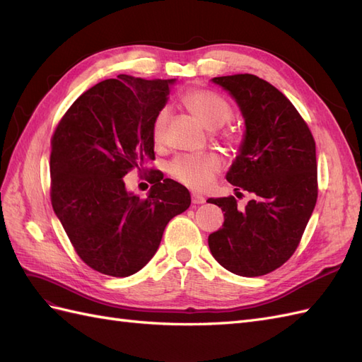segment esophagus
I'll return each instance as SVG.
<instances>
[{
	"instance_id": "esophagus-1",
	"label": "esophagus",
	"mask_w": 362,
	"mask_h": 362,
	"mask_svg": "<svg viewBox=\"0 0 362 362\" xmlns=\"http://www.w3.org/2000/svg\"><path fill=\"white\" fill-rule=\"evenodd\" d=\"M192 202L194 205H201V204L205 202V198H204L202 194H199V193H192Z\"/></svg>"
}]
</instances>
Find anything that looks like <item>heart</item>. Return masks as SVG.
Segmentation results:
<instances>
[{
    "mask_svg": "<svg viewBox=\"0 0 362 362\" xmlns=\"http://www.w3.org/2000/svg\"><path fill=\"white\" fill-rule=\"evenodd\" d=\"M184 107L198 117L208 128H221L234 116L233 105L223 96L208 89H190L181 96ZM169 124V108L161 107L156 112L151 124L152 140L157 145L166 139ZM217 137L226 145H234L238 140V133L233 127L221 128ZM222 169V161L214 152H199V154H181L175 157L168 166L173 180L193 190H205L210 187L216 175Z\"/></svg>",
    "mask_w": 362,
    "mask_h": 362,
    "instance_id": "1",
    "label": "heart"
}]
</instances>
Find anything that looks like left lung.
I'll return each instance as SVG.
<instances>
[{"label": "left lung", "instance_id": "obj_1", "mask_svg": "<svg viewBox=\"0 0 362 362\" xmlns=\"http://www.w3.org/2000/svg\"><path fill=\"white\" fill-rule=\"evenodd\" d=\"M242 108L246 136L226 180L252 193L208 199L225 211L223 225L208 235L218 264L240 276L279 269L298 249L319 194L315 141L288 98L252 74L216 76Z\"/></svg>", "mask_w": 362, "mask_h": 362}]
</instances>
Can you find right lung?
Segmentation results:
<instances>
[{"mask_svg": "<svg viewBox=\"0 0 362 362\" xmlns=\"http://www.w3.org/2000/svg\"><path fill=\"white\" fill-rule=\"evenodd\" d=\"M173 80L117 75L76 98L51 137V204L90 269L125 278L156 255L164 228L190 206L180 182L148 169L156 160L151 124ZM133 168L153 187L146 199L124 190Z\"/></svg>", "mask_w": 362, "mask_h": 362, "instance_id": "obj_1", "label": "right lung"}]
</instances>
